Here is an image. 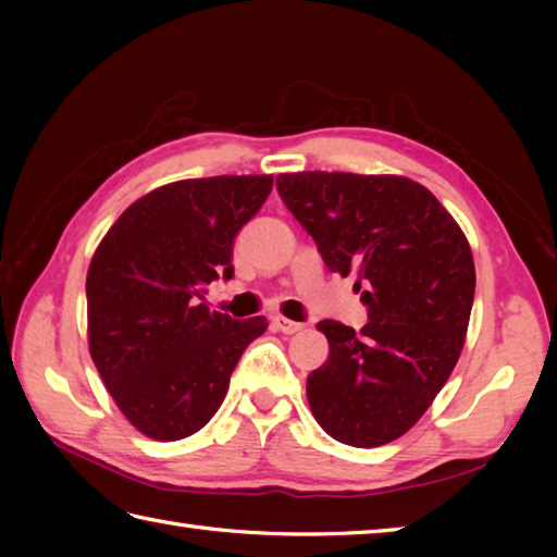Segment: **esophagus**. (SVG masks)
<instances>
[{"instance_id":"esophagus-1","label":"esophagus","mask_w":557,"mask_h":557,"mask_svg":"<svg viewBox=\"0 0 557 557\" xmlns=\"http://www.w3.org/2000/svg\"><path fill=\"white\" fill-rule=\"evenodd\" d=\"M272 325H275V327L280 330V333H285V335L301 333V330H304V323L289 321V318H285V315H275V318H272Z\"/></svg>"}]
</instances>
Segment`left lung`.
Returning a JSON list of instances; mask_svg holds the SVG:
<instances>
[{"mask_svg": "<svg viewBox=\"0 0 557 557\" xmlns=\"http://www.w3.org/2000/svg\"><path fill=\"white\" fill-rule=\"evenodd\" d=\"M277 194L313 236L330 272L357 275L369 313L359 333L321 321L327 361L306 381L315 421L335 441H397L447 383L474 304L467 236L421 184L393 174L297 172Z\"/></svg>", "mask_w": 557, "mask_h": 557, "instance_id": "8db88e82", "label": "left lung"}]
</instances>
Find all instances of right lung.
<instances>
[{"mask_svg":"<svg viewBox=\"0 0 557 557\" xmlns=\"http://www.w3.org/2000/svg\"><path fill=\"white\" fill-rule=\"evenodd\" d=\"M272 176H208L160 186L104 234L90 260V357L140 433L182 441L215 417L263 315L234 321L206 306L232 280L234 239L263 208Z\"/></svg>","mask_w":557,"mask_h":557,"instance_id":"right-lung-1","label":"right lung"}]
</instances>
